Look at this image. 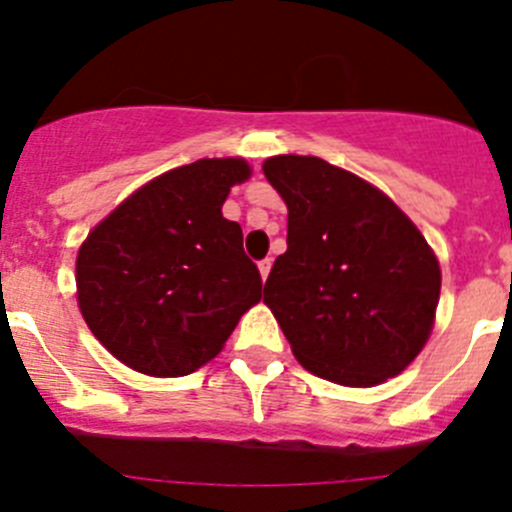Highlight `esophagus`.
<instances>
[{
    "label": "esophagus",
    "mask_w": 512,
    "mask_h": 512,
    "mask_svg": "<svg viewBox=\"0 0 512 512\" xmlns=\"http://www.w3.org/2000/svg\"><path fill=\"white\" fill-rule=\"evenodd\" d=\"M260 275H262V280H267V275H270V267H272V260L270 257H265V260H260Z\"/></svg>",
    "instance_id": "esophagus-1"
}]
</instances>
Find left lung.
<instances>
[{
  "label": "left lung",
  "instance_id": "8db88e82",
  "mask_svg": "<svg viewBox=\"0 0 512 512\" xmlns=\"http://www.w3.org/2000/svg\"><path fill=\"white\" fill-rule=\"evenodd\" d=\"M288 204V250L265 283L295 358L343 386L401 374L427 343L442 272L412 219L384 191L318 156H272Z\"/></svg>",
  "mask_w": 512,
  "mask_h": 512
}]
</instances>
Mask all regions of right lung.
<instances>
[{"instance_id":"add662e5","label":"right lung","mask_w":512,"mask_h":512,"mask_svg":"<svg viewBox=\"0 0 512 512\" xmlns=\"http://www.w3.org/2000/svg\"><path fill=\"white\" fill-rule=\"evenodd\" d=\"M242 159H199L156 176L113 209L75 262L93 336L148 376H186L212 361L262 298L242 227L222 217Z\"/></svg>"}]
</instances>
